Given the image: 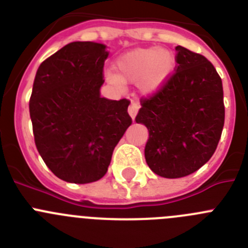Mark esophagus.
Masks as SVG:
<instances>
[{"label":"esophagus","mask_w":248,"mask_h":248,"mask_svg":"<svg viewBox=\"0 0 248 248\" xmlns=\"http://www.w3.org/2000/svg\"><path fill=\"white\" fill-rule=\"evenodd\" d=\"M138 110H139V104L138 103H131L130 105H129V108H128V113L129 115L131 117V119L134 120L135 115H137Z\"/></svg>","instance_id":"obj_1"}]
</instances>
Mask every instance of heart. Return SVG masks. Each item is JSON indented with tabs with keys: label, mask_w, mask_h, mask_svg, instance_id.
Returning a JSON list of instances; mask_svg holds the SVG:
<instances>
[{
	"label": "heart",
	"mask_w": 248,
	"mask_h": 248,
	"mask_svg": "<svg viewBox=\"0 0 248 248\" xmlns=\"http://www.w3.org/2000/svg\"><path fill=\"white\" fill-rule=\"evenodd\" d=\"M175 67V57L170 50L159 47L135 48L117 59V74L108 73L107 80L115 88H122L123 82L138 83L143 93L151 94L163 88Z\"/></svg>",
	"instance_id": "b5f03b06"
}]
</instances>
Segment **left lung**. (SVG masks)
I'll return each mask as SVG.
<instances>
[{"mask_svg":"<svg viewBox=\"0 0 248 248\" xmlns=\"http://www.w3.org/2000/svg\"><path fill=\"white\" fill-rule=\"evenodd\" d=\"M177 68L135 122L148 128L145 160L168 179L192 174L214 155L225 123L222 82L203 56L177 46Z\"/></svg>","mask_w":248,"mask_h":248,"instance_id":"1","label":"left lung"}]
</instances>
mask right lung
Segmentation results:
<instances>
[{
    "label": "right lung",
    "mask_w": 248,
    "mask_h": 248,
    "mask_svg": "<svg viewBox=\"0 0 248 248\" xmlns=\"http://www.w3.org/2000/svg\"><path fill=\"white\" fill-rule=\"evenodd\" d=\"M108 56L103 43L72 42L36 73L30 99L34 143L50 171L67 183L102 179L131 124L128 100L100 97Z\"/></svg>",
    "instance_id": "1"
}]
</instances>
